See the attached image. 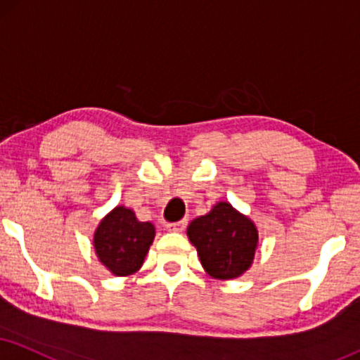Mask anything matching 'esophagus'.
Wrapping results in <instances>:
<instances>
[{
	"mask_svg": "<svg viewBox=\"0 0 360 360\" xmlns=\"http://www.w3.org/2000/svg\"><path fill=\"white\" fill-rule=\"evenodd\" d=\"M165 227H167V230H170V232H181V230L187 227V220L172 221V224H167Z\"/></svg>",
	"mask_w": 360,
	"mask_h": 360,
	"instance_id": "1",
	"label": "esophagus"
}]
</instances>
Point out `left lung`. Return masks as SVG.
<instances>
[{"label": "left lung", "instance_id": "8db88e82", "mask_svg": "<svg viewBox=\"0 0 360 360\" xmlns=\"http://www.w3.org/2000/svg\"><path fill=\"white\" fill-rule=\"evenodd\" d=\"M187 235L197 247L205 272L221 281L238 277L250 267L259 242L254 221L225 202L195 219Z\"/></svg>", "mask_w": 360, "mask_h": 360}]
</instances>
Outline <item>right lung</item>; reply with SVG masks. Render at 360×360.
<instances>
[{
    "instance_id": "add662e5",
    "label": "right lung",
    "mask_w": 360,
    "mask_h": 360,
    "mask_svg": "<svg viewBox=\"0 0 360 360\" xmlns=\"http://www.w3.org/2000/svg\"><path fill=\"white\" fill-rule=\"evenodd\" d=\"M153 238L155 227L150 221H140L130 208L117 207L100 221L93 245L110 272L125 277L141 267Z\"/></svg>"
}]
</instances>
